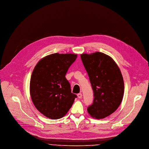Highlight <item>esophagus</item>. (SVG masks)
Instances as JSON below:
<instances>
[{"label": "esophagus", "instance_id": "34e87169", "mask_svg": "<svg viewBox=\"0 0 149 149\" xmlns=\"http://www.w3.org/2000/svg\"><path fill=\"white\" fill-rule=\"evenodd\" d=\"M77 96L79 99H81L82 98V94L81 93H78L77 94Z\"/></svg>", "mask_w": 149, "mask_h": 149}]
</instances>
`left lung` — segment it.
<instances>
[{"label": "left lung", "mask_w": 149, "mask_h": 149, "mask_svg": "<svg viewBox=\"0 0 149 149\" xmlns=\"http://www.w3.org/2000/svg\"><path fill=\"white\" fill-rule=\"evenodd\" d=\"M93 91L92 104L87 107L93 118L102 119L113 113L123 100L124 83L117 64L101 52L81 55Z\"/></svg>", "instance_id": "8db88e82"}]
</instances>
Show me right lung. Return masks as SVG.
<instances>
[{
	"mask_svg": "<svg viewBox=\"0 0 149 149\" xmlns=\"http://www.w3.org/2000/svg\"><path fill=\"white\" fill-rule=\"evenodd\" d=\"M77 57L76 54L53 53L40 60L33 71L30 85L32 101L37 109L50 119L65 116L77 97L65 78Z\"/></svg>",
	"mask_w": 149,
	"mask_h": 149,
	"instance_id": "right-lung-1",
	"label": "right lung"
}]
</instances>
